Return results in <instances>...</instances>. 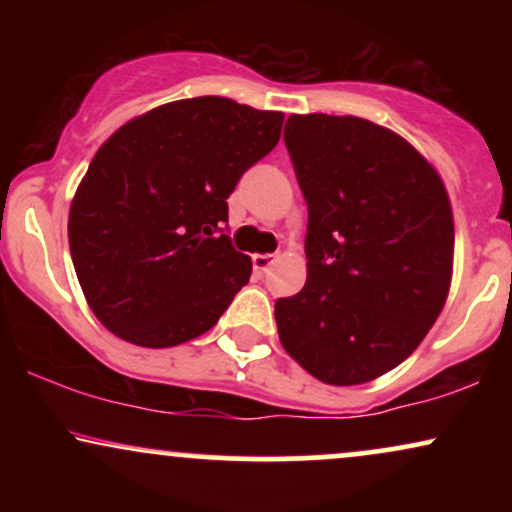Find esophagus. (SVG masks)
Returning <instances> with one entry per match:
<instances>
[{
	"mask_svg": "<svg viewBox=\"0 0 512 512\" xmlns=\"http://www.w3.org/2000/svg\"><path fill=\"white\" fill-rule=\"evenodd\" d=\"M272 264H274V255H269V252H264V255H252V269H255L257 276L267 274Z\"/></svg>",
	"mask_w": 512,
	"mask_h": 512,
	"instance_id": "obj_1",
	"label": "esophagus"
}]
</instances>
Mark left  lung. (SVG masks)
I'll use <instances>...</instances> for the list:
<instances>
[{
    "label": "left lung",
    "mask_w": 512,
    "mask_h": 512,
    "mask_svg": "<svg viewBox=\"0 0 512 512\" xmlns=\"http://www.w3.org/2000/svg\"><path fill=\"white\" fill-rule=\"evenodd\" d=\"M284 142L308 204V279L274 305L284 349L327 385L392 370L448 298L455 226L443 180L390 129L291 115Z\"/></svg>",
    "instance_id": "left-lung-1"
}]
</instances>
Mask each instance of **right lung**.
<instances>
[{
    "instance_id": "right-lung-1",
    "label": "right lung",
    "mask_w": 512,
    "mask_h": 512,
    "mask_svg": "<svg viewBox=\"0 0 512 512\" xmlns=\"http://www.w3.org/2000/svg\"><path fill=\"white\" fill-rule=\"evenodd\" d=\"M281 125L274 110L199 96L134 117L98 149L69 209V250L110 332L166 349L219 322L252 272L226 199Z\"/></svg>"
}]
</instances>
